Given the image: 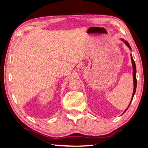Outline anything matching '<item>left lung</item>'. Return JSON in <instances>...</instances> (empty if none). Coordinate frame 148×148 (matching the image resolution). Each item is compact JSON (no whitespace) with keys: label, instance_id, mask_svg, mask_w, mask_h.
Listing matches in <instances>:
<instances>
[{"label":"left lung","instance_id":"8db88e82","mask_svg":"<svg viewBox=\"0 0 148 148\" xmlns=\"http://www.w3.org/2000/svg\"><path fill=\"white\" fill-rule=\"evenodd\" d=\"M122 40L123 41V42H124V43L126 44V46L128 47V48H130L131 50H132V48H131V46H130V44H129V43H128V42H127V41H125L124 39H122ZM131 59H132V65H133V84H134V89H133V95H132V100H131V102H130V103L129 106H128L127 108H129L130 105L131 104V102H132V100H133V97H134V95H135V91H136V66H135V61H134V60H133V57H132V55H131ZM127 108L126 109V110L124 111V112L123 113H124L125 112H126V110H127Z\"/></svg>","mask_w":148,"mask_h":148}]
</instances>
